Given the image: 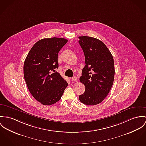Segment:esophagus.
Masks as SVG:
<instances>
[{"label": "esophagus", "instance_id": "esophagus-1", "mask_svg": "<svg viewBox=\"0 0 146 146\" xmlns=\"http://www.w3.org/2000/svg\"><path fill=\"white\" fill-rule=\"evenodd\" d=\"M71 80H72V81H74V82L77 81H78V78L76 76H74L71 78Z\"/></svg>", "mask_w": 146, "mask_h": 146}]
</instances>
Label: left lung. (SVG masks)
Returning <instances> with one entry per match:
<instances>
[{
  "label": "left lung",
  "instance_id": "1",
  "mask_svg": "<svg viewBox=\"0 0 146 146\" xmlns=\"http://www.w3.org/2000/svg\"><path fill=\"white\" fill-rule=\"evenodd\" d=\"M79 38L86 64L80 78L85 90L79 99L84 104L95 106L104 100L111 88L115 74L114 60L102 41L88 36Z\"/></svg>",
  "mask_w": 146,
  "mask_h": 146
}]
</instances>
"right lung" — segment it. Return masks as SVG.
Segmentation results:
<instances>
[{
  "label": "right lung",
  "instance_id": "right-lung-1",
  "mask_svg": "<svg viewBox=\"0 0 146 146\" xmlns=\"http://www.w3.org/2000/svg\"><path fill=\"white\" fill-rule=\"evenodd\" d=\"M67 40L63 38H43L37 42L27 56L24 77L32 95L42 104L52 105L60 100L68 84L58 68V53Z\"/></svg>",
  "mask_w": 146,
  "mask_h": 146
}]
</instances>
